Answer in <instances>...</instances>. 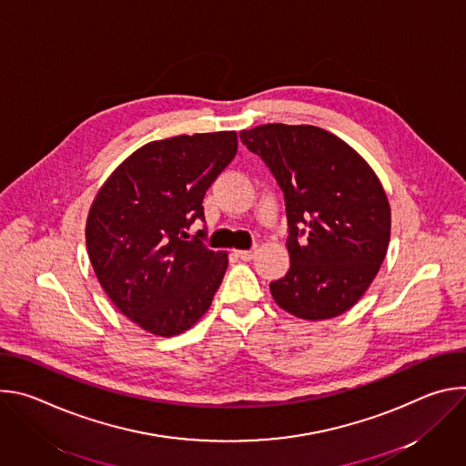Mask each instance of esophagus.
Returning <instances> with one entry per match:
<instances>
[{
  "instance_id": "1",
  "label": "esophagus",
  "mask_w": 466,
  "mask_h": 466,
  "mask_svg": "<svg viewBox=\"0 0 466 466\" xmlns=\"http://www.w3.org/2000/svg\"><path fill=\"white\" fill-rule=\"evenodd\" d=\"M234 254L243 259V261H250L254 256H256V248H250V250H234Z\"/></svg>"
}]
</instances>
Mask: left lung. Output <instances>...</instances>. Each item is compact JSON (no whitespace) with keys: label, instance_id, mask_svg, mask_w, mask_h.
Listing matches in <instances>:
<instances>
[{"label":"left lung","instance_id":"obj_1","mask_svg":"<svg viewBox=\"0 0 466 466\" xmlns=\"http://www.w3.org/2000/svg\"><path fill=\"white\" fill-rule=\"evenodd\" d=\"M286 197L291 268L275 302L304 320L350 309L378 275L390 239L385 189L347 142L313 125L268 123L239 132Z\"/></svg>","mask_w":466,"mask_h":466}]
</instances>
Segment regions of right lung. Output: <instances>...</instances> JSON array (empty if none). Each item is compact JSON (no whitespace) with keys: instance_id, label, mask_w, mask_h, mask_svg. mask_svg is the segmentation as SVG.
Wrapping results in <instances>:
<instances>
[{"instance_id":"right-lung-1","label":"right lung","mask_w":466,"mask_h":466,"mask_svg":"<svg viewBox=\"0 0 466 466\" xmlns=\"http://www.w3.org/2000/svg\"><path fill=\"white\" fill-rule=\"evenodd\" d=\"M236 151V130L149 142L94 197L85 234L96 277L114 306L153 336L189 329L221 286L228 252L186 241L184 230L205 219V193Z\"/></svg>"}]
</instances>
